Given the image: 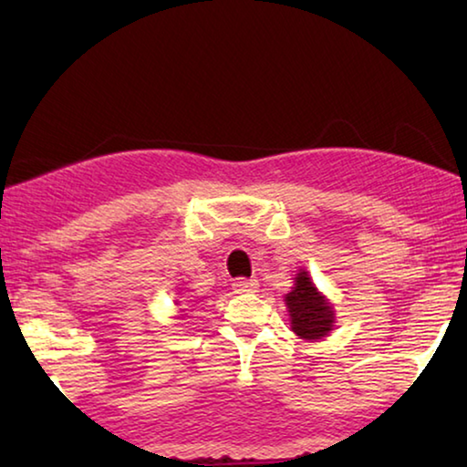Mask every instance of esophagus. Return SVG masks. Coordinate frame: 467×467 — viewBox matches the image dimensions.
<instances>
[{
  "label": "esophagus",
  "mask_w": 467,
  "mask_h": 467,
  "mask_svg": "<svg viewBox=\"0 0 467 467\" xmlns=\"http://www.w3.org/2000/svg\"><path fill=\"white\" fill-rule=\"evenodd\" d=\"M259 282L257 280H247V278H236L233 282V290L236 295H249V292H257Z\"/></svg>",
  "instance_id": "esophagus-1"
}]
</instances>
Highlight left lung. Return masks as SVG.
Returning a JSON list of instances; mask_svg holds the SVG:
<instances>
[{"mask_svg": "<svg viewBox=\"0 0 467 467\" xmlns=\"http://www.w3.org/2000/svg\"><path fill=\"white\" fill-rule=\"evenodd\" d=\"M284 303L290 315V329L298 337L317 342L327 337L336 326L334 305L315 286L305 267L295 275V286L284 296Z\"/></svg>", "mask_w": 467, "mask_h": 467, "instance_id": "left-lung-1", "label": "left lung"}]
</instances>
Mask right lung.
<instances>
[{
	"label": "right lung",
	"mask_w": 467,
	"mask_h": 467,
	"mask_svg": "<svg viewBox=\"0 0 467 467\" xmlns=\"http://www.w3.org/2000/svg\"><path fill=\"white\" fill-rule=\"evenodd\" d=\"M181 311H185V309H181Z\"/></svg>",
	"instance_id": "obj_1"
}]
</instances>
